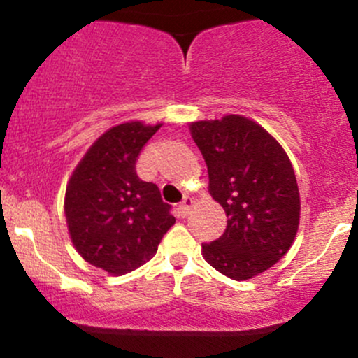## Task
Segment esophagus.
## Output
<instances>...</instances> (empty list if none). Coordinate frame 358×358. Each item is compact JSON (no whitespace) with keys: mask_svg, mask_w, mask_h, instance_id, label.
Here are the masks:
<instances>
[{"mask_svg":"<svg viewBox=\"0 0 358 358\" xmlns=\"http://www.w3.org/2000/svg\"><path fill=\"white\" fill-rule=\"evenodd\" d=\"M192 203H193V200H192V196H183V200H182V203L178 205V213L182 217H187L188 213H190V207H192Z\"/></svg>","mask_w":358,"mask_h":358,"instance_id":"1","label":"esophagus"}]
</instances>
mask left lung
I'll use <instances>...</instances> for the list:
<instances>
[{
    "mask_svg": "<svg viewBox=\"0 0 358 358\" xmlns=\"http://www.w3.org/2000/svg\"><path fill=\"white\" fill-rule=\"evenodd\" d=\"M208 170V188L227 227L202 244L205 261L236 281L264 273L287 252L299 224L294 170L281 145L248 117L190 124Z\"/></svg>",
    "mask_w": 358,
    "mask_h": 358,
    "instance_id": "1",
    "label": "left lung"
}]
</instances>
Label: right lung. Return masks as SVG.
Here are the masks:
<instances>
[{"label":"right lung","instance_id":"right-lung-1","mask_svg":"<svg viewBox=\"0 0 358 358\" xmlns=\"http://www.w3.org/2000/svg\"><path fill=\"white\" fill-rule=\"evenodd\" d=\"M159 124L124 122L90 146L65 192V217L77 252L114 276L150 261L175 224L159 188L136 173L139 151Z\"/></svg>","mask_w":358,"mask_h":358}]
</instances>
